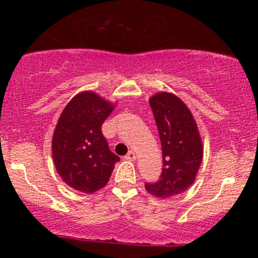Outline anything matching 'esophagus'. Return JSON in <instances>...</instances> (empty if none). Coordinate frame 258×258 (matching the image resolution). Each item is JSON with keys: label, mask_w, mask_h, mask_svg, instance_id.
<instances>
[{"label": "esophagus", "mask_w": 258, "mask_h": 258, "mask_svg": "<svg viewBox=\"0 0 258 258\" xmlns=\"http://www.w3.org/2000/svg\"><path fill=\"white\" fill-rule=\"evenodd\" d=\"M125 159L128 160V161H136V160H137V155H136L135 152L130 150V152L127 153V155L125 156Z\"/></svg>", "instance_id": "esophagus-1"}]
</instances>
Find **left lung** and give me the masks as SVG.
I'll use <instances>...</instances> for the list:
<instances>
[{"instance_id":"obj_1","label":"left lung","mask_w":258,"mask_h":258,"mask_svg":"<svg viewBox=\"0 0 258 258\" xmlns=\"http://www.w3.org/2000/svg\"><path fill=\"white\" fill-rule=\"evenodd\" d=\"M162 148V173L158 182L147 183L149 194L161 199L185 191L197 179L204 146L190 109L176 94L158 92L149 98Z\"/></svg>"}]
</instances>
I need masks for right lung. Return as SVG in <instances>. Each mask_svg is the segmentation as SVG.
Returning <instances> with one entry per match:
<instances>
[{
    "label": "right lung",
    "mask_w": 258,
    "mask_h": 258,
    "mask_svg": "<svg viewBox=\"0 0 258 258\" xmlns=\"http://www.w3.org/2000/svg\"><path fill=\"white\" fill-rule=\"evenodd\" d=\"M116 103L93 91L74 96L59 116L52 137V156L61 180L92 194L109 182L120 158L109 150L102 125Z\"/></svg>",
    "instance_id": "right-lung-1"
}]
</instances>
